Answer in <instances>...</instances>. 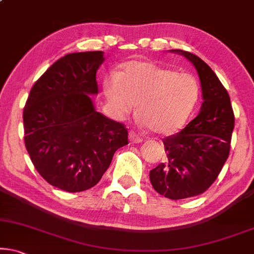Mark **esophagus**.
Wrapping results in <instances>:
<instances>
[{"instance_id": "34e87169", "label": "esophagus", "mask_w": 254, "mask_h": 254, "mask_svg": "<svg viewBox=\"0 0 254 254\" xmlns=\"http://www.w3.org/2000/svg\"><path fill=\"white\" fill-rule=\"evenodd\" d=\"M129 139L131 143H134V144H139L143 141V138L138 136V134L136 132H133V131H130L129 132Z\"/></svg>"}]
</instances>
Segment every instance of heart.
Wrapping results in <instances>:
<instances>
[{
    "mask_svg": "<svg viewBox=\"0 0 254 254\" xmlns=\"http://www.w3.org/2000/svg\"><path fill=\"white\" fill-rule=\"evenodd\" d=\"M103 93L114 116L122 120L134 109L138 120L155 133L180 130L190 117L200 97L194 75L143 60L123 64L120 72L104 77Z\"/></svg>",
    "mask_w": 254,
    "mask_h": 254,
    "instance_id": "b5f03b06",
    "label": "heart"
}]
</instances>
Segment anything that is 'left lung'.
Wrapping results in <instances>:
<instances>
[{"label":"left lung","instance_id":"8db88e82","mask_svg":"<svg viewBox=\"0 0 254 254\" xmlns=\"http://www.w3.org/2000/svg\"><path fill=\"white\" fill-rule=\"evenodd\" d=\"M200 79V113L180 132L164 139L167 160L150 171L152 187L171 200H184L204 192L217 179L229 157L235 116L229 94L217 75L201 58L182 50Z\"/></svg>","mask_w":254,"mask_h":254}]
</instances>
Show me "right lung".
Instances as JSON below:
<instances>
[{"label": "right lung", "mask_w": 254, "mask_h": 254, "mask_svg": "<svg viewBox=\"0 0 254 254\" xmlns=\"http://www.w3.org/2000/svg\"><path fill=\"white\" fill-rule=\"evenodd\" d=\"M102 51L70 53L33 84L23 111L25 147L38 173L68 192L92 188L118 148L129 144L123 124L95 109Z\"/></svg>", "instance_id": "obj_1"}]
</instances>
